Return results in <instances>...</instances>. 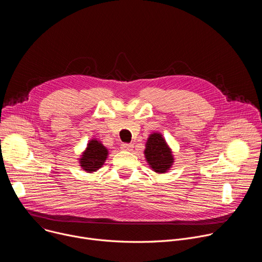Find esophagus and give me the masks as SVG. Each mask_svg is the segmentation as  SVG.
<instances>
[{"label": "esophagus", "instance_id": "34e87169", "mask_svg": "<svg viewBox=\"0 0 262 262\" xmlns=\"http://www.w3.org/2000/svg\"><path fill=\"white\" fill-rule=\"evenodd\" d=\"M133 144H127V143H124V144H122V146H121V148L123 149V150H126V151H130L132 149H133Z\"/></svg>", "mask_w": 262, "mask_h": 262}]
</instances>
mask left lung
<instances>
[{"mask_svg": "<svg viewBox=\"0 0 262 262\" xmlns=\"http://www.w3.org/2000/svg\"><path fill=\"white\" fill-rule=\"evenodd\" d=\"M144 157L148 166L158 174L169 172L175 162L170 145L159 132L149 135L145 144Z\"/></svg>", "mask_w": 262, "mask_h": 262, "instance_id": "obj_1", "label": "left lung"}]
</instances>
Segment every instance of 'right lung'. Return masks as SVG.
Instances as JSON below:
<instances>
[{
    "mask_svg": "<svg viewBox=\"0 0 262 262\" xmlns=\"http://www.w3.org/2000/svg\"><path fill=\"white\" fill-rule=\"evenodd\" d=\"M108 156V149L96 138H92L88 141L86 148L81 154L79 166L86 173L92 174L98 171L105 163Z\"/></svg>",
    "mask_w": 262,
    "mask_h": 262,
    "instance_id": "1",
    "label": "right lung"
}]
</instances>
